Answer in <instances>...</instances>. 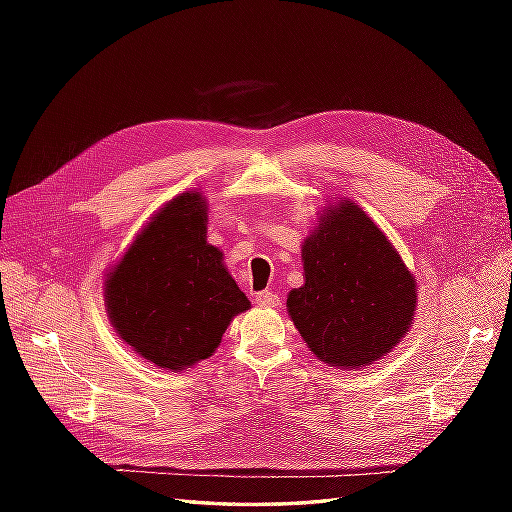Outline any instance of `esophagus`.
<instances>
[{"mask_svg":"<svg viewBox=\"0 0 512 512\" xmlns=\"http://www.w3.org/2000/svg\"><path fill=\"white\" fill-rule=\"evenodd\" d=\"M277 301H280V299H277V294L271 292V290L256 292V297H254V303L260 305V307H275Z\"/></svg>","mask_w":512,"mask_h":512,"instance_id":"obj_1","label":"esophagus"}]
</instances>
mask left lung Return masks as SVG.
I'll use <instances>...</instances> for the list:
<instances>
[{"instance_id": "1", "label": "left lung", "mask_w": 512, "mask_h": 512, "mask_svg": "<svg viewBox=\"0 0 512 512\" xmlns=\"http://www.w3.org/2000/svg\"><path fill=\"white\" fill-rule=\"evenodd\" d=\"M301 258L305 284L286 309L320 361L361 369L401 342L416 312L414 275L359 205L324 207Z\"/></svg>"}]
</instances>
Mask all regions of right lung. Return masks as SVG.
I'll use <instances>...</instances> for the list:
<instances>
[{
	"label": "right lung",
	"instance_id": "add662e5",
	"mask_svg": "<svg viewBox=\"0 0 512 512\" xmlns=\"http://www.w3.org/2000/svg\"><path fill=\"white\" fill-rule=\"evenodd\" d=\"M207 243V200L183 192L153 215L104 280L108 318L123 342L158 367L209 359L230 320L250 309Z\"/></svg>",
	"mask_w": 512,
	"mask_h": 512
}]
</instances>
